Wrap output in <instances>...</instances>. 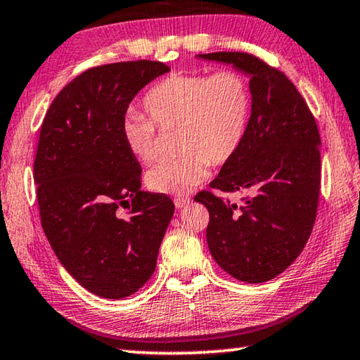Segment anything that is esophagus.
<instances>
[{
	"mask_svg": "<svg viewBox=\"0 0 360 360\" xmlns=\"http://www.w3.org/2000/svg\"><path fill=\"white\" fill-rule=\"evenodd\" d=\"M188 202H191V200H188L187 197H178V198H174L176 208H184V206L188 205Z\"/></svg>",
	"mask_w": 360,
	"mask_h": 360,
	"instance_id": "esophagus-1",
	"label": "esophagus"
}]
</instances>
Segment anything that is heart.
I'll list each match as a JSON object with an SVG mask.
<instances>
[{
    "instance_id": "obj_1",
    "label": "heart",
    "mask_w": 360,
    "mask_h": 360,
    "mask_svg": "<svg viewBox=\"0 0 360 360\" xmlns=\"http://www.w3.org/2000/svg\"><path fill=\"white\" fill-rule=\"evenodd\" d=\"M149 117L130 109L122 120V138L141 163L157 155V127L179 129V158L162 160L146 173L149 191L184 195L227 165L245 143L252 95L245 75L221 70L212 75H172L152 85L144 95Z\"/></svg>"
}]
</instances>
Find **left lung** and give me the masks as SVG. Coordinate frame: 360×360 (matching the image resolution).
Returning a JSON list of instances; mask_svg holds the SVG:
<instances>
[{"label": "left lung", "instance_id": "8db88e82", "mask_svg": "<svg viewBox=\"0 0 360 360\" xmlns=\"http://www.w3.org/2000/svg\"><path fill=\"white\" fill-rule=\"evenodd\" d=\"M251 77L252 111L238 154L211 188L248 192L241 203L202 191L210 212L206 241L217 265L240 281H270L294 262L311 235L321 191L319 130L289 77L248 52L200 53Z\"/></svg>", "mask_w": 360, "mask_h": 360}]
</instances>
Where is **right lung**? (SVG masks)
Wrapping results in <instances>:
<instances>
[{
	"instance_id": "right-lung-1",
	"label": "right lung",
	"mask_w": 360,
	"mask_h": 360,
	"mask_svg": "<svg viewBox=\"0 0 360 360\" xmlns=\"http://www.w3.org/2000/svg\"><path fill=\"white\" fill-rule=\"evenodd\" d=\"M168 71L150 60L95 66L65 85L42 120L33 165L42 230L66 271L103 298L148 283L173 217L172 198L141 191V165L120 131L135 95Z\"/></svg>"
}]
</instances>
